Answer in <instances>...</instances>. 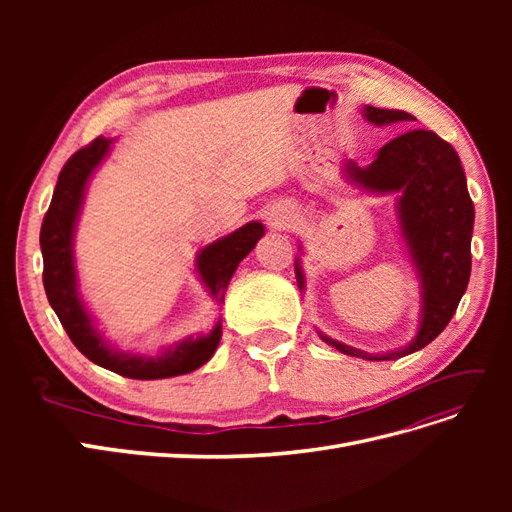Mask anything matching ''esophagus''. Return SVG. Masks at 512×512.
<instances>
[{"label": "esophagus", "mask_w": 512, "mask_h": 512, "mask_svg": "<svg viewBox=\"0 0 512 512\" xmlns=\"http://www.w3.org/2000/svg\"><path fill=\"white\" fill-rule=\"evenodd\" d=\"M294 218L297 215H294V207L290 205H275L269 213V222L273 228H286L294 222Z\"/></svg>", "instance_id": "obj_1"}]
</instances>
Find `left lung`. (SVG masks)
<instances>
[{"label": "left lung", "mask_w": 512, "mask_h": 512, "mask_svg": "<svg viewBox=\"0 0 512 512\" xmlns=\"http://www.w3.org/2000/svg\"><path fill=\"white\" fill-rule=\"evenodd\" d=\"M365 121L391 126L414 121L406 111L363 106ZM346 179L367 194H399L395 203L399 237L421 286V314L412 342L371 354L318 331L324 344L367 361H395L433 342L451 322L470 282L474 205L457 151L431 130H410L378 149L367 166L348 160ZM303 254V245H299ZM299 290H305L301 256L294 258Z\"/></svg>", "instance_id": "left-lung-1"}]
</instances>
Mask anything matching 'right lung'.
Instances as JSON below:
<instances>
[{
    "label": "right lung",
    "instance_id": "obj_1",
    "mask_svg": "<svg viewBox=\"0 0 512 512\" xmlns=\"http://www.w3.org/2000/svg\"><path fill=\"white\" fill-rule=\"evenodd\" d=\"M115 138H96L85 149L76 151L74 156L61 168L51 207L44 215L40 230V247L44 258L42 282L46 299L66 329L72 344L79 348L91 363L132 380H162L190 374L203 367L213 352L218 350L222 339V320L207 333L198 337H185L181 342L166 346L158 352H123L96 327V318L87 309L81 290L79 275L74 262V235L79 224L87 185L94 177L98 166L106 160ZM265 235V226L260 222H247L230 235L205 245L196 254L194 269L198 280L209 290L211 299L224 303V294L230 277L235 275L239 262L250 254L256 243Z\"/></svg>",
    "mask_w": 512,
    "mask_h": 512
}]
</instances>
